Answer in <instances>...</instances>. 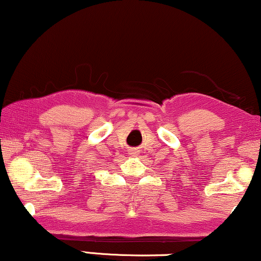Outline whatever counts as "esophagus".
Here are the masks:
<instances>
[{"label": "esophagus", "mask_w": 261, "mask_h": 261, "mask_svg": "<svg viewBox=\"0 0 261 261\" xmlns=\"http://www.w3.org/2000/svg\"><path fill=\"white\" fill-rule=\"evenodd\" d=\"M130 155L132 156H138L139 155V151H138V149H132V151H130Z\"/></svg>", "instance_id": "1"}]
</instances>
